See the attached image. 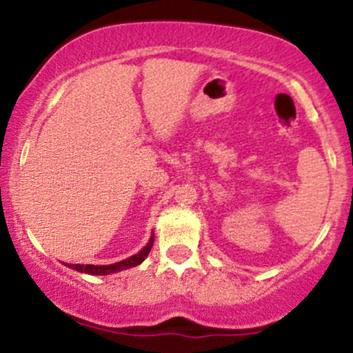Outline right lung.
Listing matches in <instances>:
<instances>
[{"instance_id": "add662e5", "label": "right lung", "mask_w": 353, "mask_h": 353, "mask_svg": "<svg viewBox=\"0 0 353 353\" xmlns=\"http://www.w3.org/2000/svg\"><path fill=\"white\" fill-rule=\"evenodd\" d=\"M152 245H154V236H150L149 243L142 248L141 251H139L137 254H134V256L127 258V259H122V261L119 263H114V265H65L68 266V268L75 270V271H80V273H87V274H112V273H117V271H122V270H129L132 268V266H137L141 265L142 261L147 258V254L150 253V250H152Z\"/></svg>"}]
</instances>
